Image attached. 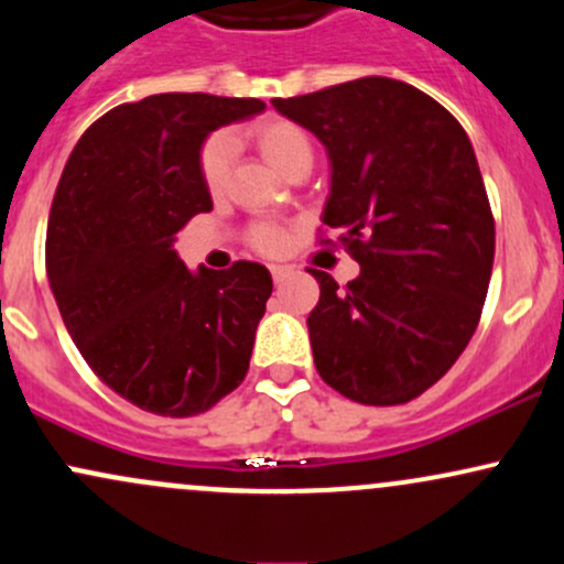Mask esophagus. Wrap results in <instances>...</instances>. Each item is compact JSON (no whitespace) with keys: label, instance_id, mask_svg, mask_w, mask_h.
Here are the masks:
<instances>
[{"label":"esophagus","instance_id":"obj_1","mask_svg":"<svg viewBox=\"0 0 564 564\" xmlns=\"http://www.w3.org/2000/svg\"><path fill=\"white\" fill-rule=\"evenodd\" d=\"M270 272H272V281L283 283L289 275H292V268H286V264H272Z\"/></svg>","mask_w":564,"mask_h":564}]
</instances>
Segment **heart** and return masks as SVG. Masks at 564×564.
I'll return each mask as SVG.
<instances>
[{"label": "heart", "mask_w": 564, "mask_h": 564, "mask_svg": "<svg viewBox=\"0 0 564 564\" xmlns=\"http://www.w3.org/2000/svg\"><path fill=\"white\" fill-rule=\"evenodd\" d=\"M249 135L257 150L286 176L311 171L313 141L311 133L296 120L281 115L262 117L259 122H253ZM197 171H200L203 187L208 189V195H225L232 173V141L225 133H216L203 141L200 154H197ZM249 243L259 253H270V257L281 253L289 246V227L278 225V221H253L249 227Z\"/></svg>", "instance_id": "heart-1"}]
</instances>
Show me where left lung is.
<instances>
[{
    "mask_svg": "<svg viewBox=\"0 0 564 564\" xmlns=\"http://www.w3.org/2000/svg\"><path fill=\"white\" fill-rule=\"evenodd\" d=\"M272 107L329 150L324 225L361 264L348 286L307 270L321 286L307 315L315 369L358 404H406L466 350L490 286L495 219L471 141L429 93L391 77Z\"/></svg>",
    "mask_w": 564,
    "mask_h": 564,
    "instance_id": "left-lung-1",
    "label": "left lung"
}]
</instances>
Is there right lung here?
<instances>
[{
  "mask_svg": "<svg viewBox=\"0 0 564 564\" xmlns=\"http://www.w3.org/2000/svg\"><path fill=\"white\" fill-rule=\"evenodd\" d=\"M259 98L160 93L120 104L77 141L55 187L45 264L61 318L115 393L160 417H195L249 372L272 294L268 268H184L173 235L212 212L197 171L206 135Z\"/></svg>",
  "mask_w": 564,
  "mask_h": 564,
  "instance_id": "obj_1",
  "label": "right lung"
}]
</instances>
